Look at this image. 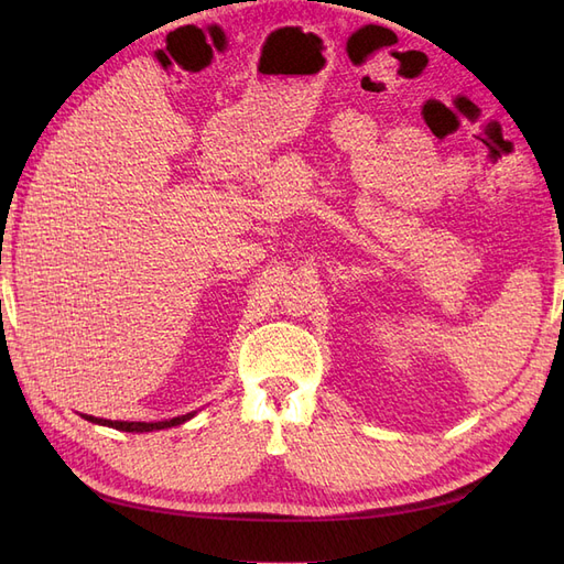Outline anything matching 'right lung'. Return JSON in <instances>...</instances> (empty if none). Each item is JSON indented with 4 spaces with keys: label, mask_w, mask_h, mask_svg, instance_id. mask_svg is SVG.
<instances>
[{
    "label": "right lung",
    "mask_w": 564,
    "mask_h": 564,
    "mask_svg": "<svg viewBox=\"0 0 564 564\" xmlns=\"http://www.w3.org/2000/svg\"><path fill=\"white\" fill-rule=\"evenodd\" d=\"M195 414L197 412L174 416V419H164V421H110V419H98V416H89V414H82V419H87V421L98 423V425H108V429L124 431V433H152V431L174 429V425H181L185 421H191Z\"/></svg>",
    "instance_id": "add662e5"
}]
</instances>
